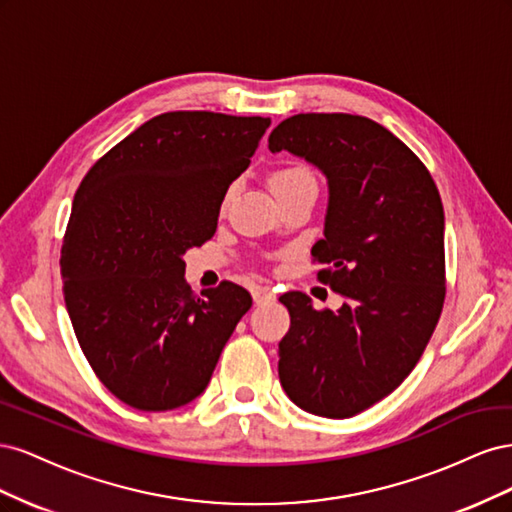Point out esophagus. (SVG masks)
Here are the masks:
<instances>
[{
  "label": "esophagus",
  "instance_id": "34e87169",
  "mask_svg": "<svg viewBox=\"0 0 512 512\" xmlns=\"http://www.w3.org/2000/svg\"><path fill=\"white\" fill-rule=\"evenodd\" d=\"M252 297H254V303H256V305H260V303L273 301V299H275V294H273V290H271V288H267V286H256V288L252 290Z\"/></svg>",
  "mask_w": 512,
  "mask_h": 512
}]
</instances>
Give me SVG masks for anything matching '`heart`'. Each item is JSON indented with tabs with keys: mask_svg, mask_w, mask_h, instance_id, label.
Segmentation results:
<instances>
[{
	"mask_svg": "<svg viewBox=\"0 0 512 512\" xmlns=\"http://www.w3.org/2000/svg\"><path fill=\"white\" fill-rule=\"evenodd\" d=\"M269 183H271V190L275 192V196H282L286 192H292L301 188V185H307V183H316L312 173L305 166H284V168H277L275 173L269 177ZM232 194H235V188H228L224 198H222V209L228 207Z\"/></svg>",
	"mask_w": 512,
	"mask_h": 512,
	"instance_id": "1",
	"label": "heart"
}]
</instances>
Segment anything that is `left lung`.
<instances>
[{"label":"left lung","mask_w":512,"mask_h":512,"mask_svg":"<svg viewBox=\"0 0 512 512\" xmlns=\"http://www.w3.org/2000/svg\"><path fill=\"white\" fill-rule=\"evenodd\" d=\"M327 177V262L318 277L346 303L318 312L303 292L280 301L290 329L280 382L301 410L350 418L404 382L436 329L444 303V209L429 170L380 123L346 113H301L269 136Z\"/></svg>","instance_id":"8db88e82"}]
</instances>
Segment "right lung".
Instances as JSON below:
<instances>
[{
    "label": "right lung",
    "instance_id": "add662e5",
    "mask_svg": "<svg viewBox=\"0 0 512 512\" xmlns=\"http://www.w3.org/2000/svg\"><path fill=\"white\" fill-rule=\"evenodd\" d=\"M269 126V117L164 113L76 190L59 260L64 301L91 369L123 404L164 412L194 401L252 307L232 282L198 297L183 256L215 235L228 185Z\"/></svg>",
    "mask_w": 512,
    "mask_h": 512
}]
</instances>
